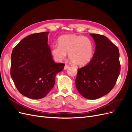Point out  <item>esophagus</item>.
<instances>
[{"mask_svg": "<svg viewBox=\"0 0 132 132\" xmlns=\"http://www.w3.org/2000/svg\"><path fill=\"white\" fill-rule=\"evenodd\" d=\"M69 67V66L68 65H67V64H65V66H64V70H66V69H67Z\"/></svg>", "mask_w": 132, "mask_h": 132, "instance_id": "obj_1", "label": "esophagus"}]
</instances>
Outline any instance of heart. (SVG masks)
Segmentation results:
<instances>
[{
    "instance_id": "obj_1",
    "label": "heart",
    "mask_w": 132,
    "mask_h": 132,
    "mask_svg": "<svg viewBox=\"0 0 132 132\" xmlns=\"http://www.w3.org/2000/svg\"><path fill=\"white\" fill-rule=\"evenodd\" d=\"M94 46L91 39L75 35H65L52 48L55 60L61 62L69 53L70 61L75 65L82 66L89 63L93 56Z\"/></svg>"
}]
</instances>
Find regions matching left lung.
Here are the masks:
<instances>
[{
  "label": "left lung",
  "instance_id": "left-lung-1",
  "mask_svg": "<svg viewBox=\"0 0 132 132\" xmlns=\"http://www.w3.org/2000/svg\"><path fill=\"white\" fill-rule=\"evenodd\" d=\"M90 35L95 41V52L88 64L78 69L75 85L84 97L95 100L113 88L121 65L117 47L105 36Z\"/></svg>",
  "mask_w": 132,
  "mask_h": 132
}]
</instances>
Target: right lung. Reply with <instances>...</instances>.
<instances>
[{"mask_svg": "<svg viewBox=\"0 0 132 132\" xmlns=\"http://www.w3.org/2000/svg\"><path fill=\"white\" fill-rule=\"evenodd\" d=\"M48 34L28 36L12 52L11 77L18 91L27 97H45L54 87L57 74L64 67V64L53 61L47 42Z\"/></svg>", "mask_w": 132, "mask_h": 132, "instance_id": "1", "label": "right lung"}]
</instances>
